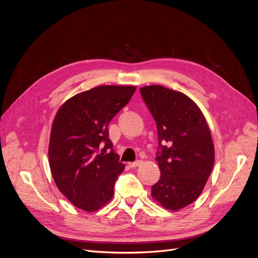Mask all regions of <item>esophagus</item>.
<instances>
[{"instance_id":"1","label":"esophagus","mask_w":258,"mask_h":258,"mask_svg":"<svg viewBox=\"0 0 258 258\" xmlns=\"http://www.w3.org/2000/svg\"><path fill=\"white\" fill-rule=\"evenodd\" d=\"M141 165H142V161L141 160H138V161H135V162H129L128 163V166L130 168H137V167L141 166Z\"/></svg>"}]
</instances>
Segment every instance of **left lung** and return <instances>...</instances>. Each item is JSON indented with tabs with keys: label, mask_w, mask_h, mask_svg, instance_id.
I'll use <instances>...</instances> for the list:
<instances>
[{
	"label": "left lung",
	"mask_w": 258,
	"mask_h": 258,
	"mask_svg": "<svg viewBox=\"0 0 258 258\" xmlns=\"http://www.w3.org/2000/svg\"><path fill=\"white\" fill-rule=\"evenodd\" d=\"M140 91L156 121L160 148L156 160L161 174L152 197L167 210H181L200 196L212 172L215 153L209 124L182 92L160 85Z\"/></svg>",
	"instance_id": "1"
}]
</instances>
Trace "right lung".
Listing matches in <instances>:
<instances>
[{"mask_svg":"<svg viewBox=\"0 0 258 258\" xmlns=\"http://www.w3.org/2000/svg\"><path fill=\"white\" fill-rule=\"evenodd\" d=\"M135 86H98L77 93L54 116L50 171L59 190L76 208L95 212L110 202L124 169L108 138V123L127 105Z\"/></svg>","mask_w":258,"mask_h":258,"instance_id":"obj_1","label":"right lung"}]
</instances>
